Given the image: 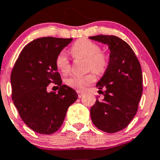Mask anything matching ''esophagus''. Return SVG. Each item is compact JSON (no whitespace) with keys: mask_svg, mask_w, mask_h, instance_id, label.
I'll use <instances>...</instances> for the list:
<instances>
[{"mask_svg":"<svg viewBox=\"0 0 160 160\" xmlns=\"http://www.w3.org/2000/svg\"><path fill=\"white\" fill-rule=\"evenodd\" d=\"M77 94H78L79 98H81L82 96L84 95V92H80V91H77Z\"/></svg>","mask_w":160,"mask_h":160,"instance_id":"1","label":"esophagus"}]
</instances>
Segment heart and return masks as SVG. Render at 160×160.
Masks as SVG:
<instances>
[{"mask_svg": "<svg viewBox=\"0 0 160 160\" xmlns=\"http://www.w3.org/2000/svg\"><path fill=\"white\" fill-rule=\"evenodd\" d=\"M72 55L76 59H86L88 70L102 73L106 70L108 64V58L103 52H100L99 44L88 39L82 38L78 40L72 46ZM56 66L59 71L66 74L71 69L69 60L64 52H60L56 58ZM96 80L94 73H89L84 76L72 75L65 80V83L69 87L77 90L83 91Z\"/></svg>", "mask_w": 160, "mask_h": 160, "instance_id": "obj_1", "label": "heart"}]
</instances>
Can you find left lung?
I'll use <instances>...</instances> for the list:
<instances>
[{"label": "left lung", "instance_id": "8db88e82", "mask_svg": "<svg viewBox=\"0 0 160 160\" xmlns=\"http://www.w3.org/2000/svg\"><path fill=\"white\" fill-rule=\"evenodd\" d=\"M89 39L107 44L110 50L107 69L96 83L104 98L102 101L96 99L91 108V119L100 130L115 133L128 127L137 112L143 92L141 66L130 45L122 39L109 35Z\"/></svg>", "mask_w": 160, "mask_h": 160}]
</instances>
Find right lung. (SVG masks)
<instances>
[{"instance_id":"obj_1","label":"right lung","mask_w":160,"mask_h":160,"mask_svg":"<svg viewBox=\"0 0 160 160\" xmlns=\"http://www.w3.org/2000/svg\"><path fill=\"white\" fill-rule=\"evenodd\" d=\"M72 38L41 37L24 46L11 73L12 99L24 123L40 134L59 130L68 107L78 98L76 91L62 84L56 58ZM60 86L48 93V84ZM57 86V87H58Z\"/></svg>"}]
</instances>
